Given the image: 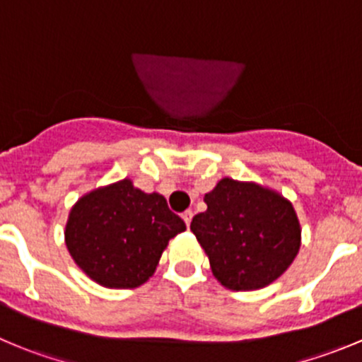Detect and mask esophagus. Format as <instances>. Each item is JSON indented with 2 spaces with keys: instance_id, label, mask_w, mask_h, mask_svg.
Masks as SVG:
<instances>
[{
  "instance_id": "34e87169",
  "label": "esophagus",
  "mask_w": 362,
  "mask_h": 362,
  "mask_svg": "<svg viewBox=\"0 0 362 362\" xmlns=\"http://www.w3.org/2000/svg\"><path fill=\"white\" fill-rule=\"evenodd\" d=\"M192 210H187V211H184V214H182V218H184V222H185V226H191V221H192Z\"/></svg>"
}]
</instances>
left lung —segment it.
Here are the masks:
<instances>
[{
	"instance_id": "1",
	"label": "left lung",
	"mask_w": 362,
	"mask_h": 362,
	"mask_svg": "<svg viewBox=\"0 0 362 362\" xmlns=\"http://www.w3.org/2000/svg\"><path fill=\"white\" fill-rule=\"evenodd\" d=\"M206 211L191 231L210 259L214 276L231 291L275 282L298 255L301 228L293 204L257 184L222 178L204 194Z\"/></svg>"
}]
</instances>
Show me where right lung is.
<instances>
[{
	"label": "right lung",
	"mask_w": 362,
	"mask_h": 362,
	"mask_svg": "<svg viewBox=\"0 0 362 362\" xmlns=\"http://www.w3.org/2000/svg\"><path fill=\"white\" fill-rule=\"evenodd\" d=\"M182 231L185 222L163 196L124 178L76 202L64 238L89 279L110 289H134L154 275L168 242Z\"/></svg>",
	"instance_id": "1"
}]
</instances>
